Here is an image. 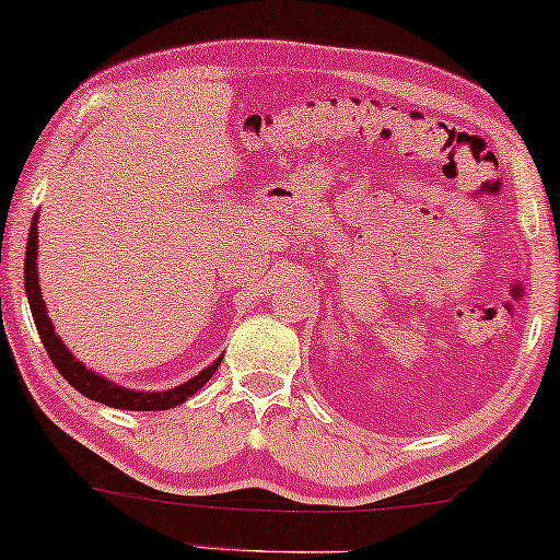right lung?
<instances>
[{
	"instance_id": "obj_1",
	"label": "right lung",
	"mask_w": 560,
	"mask_h": 560,
	"mask_svg": "<svg viewBox=\"0 0 560 560\" xmlns=\"http://www.w3.org/2000/svg\"><path fill=\"white\" fill-rule=\"evenodd\" d=\"M24 290H27V300L32 307V317L34 325H37V332L42 342H45V350L51 363L59 370V375L65 377L67 383L72 385L74 390H80L84 398L97 400L102 406L109 408H119V410H167L175 408L179 402H185L190 395L202 388L205 383L210 381L214 370L222 363V358L214 360L210 368H205L202 373H197L192 381H187L183 385L172 390H160V393H142V390H130L122 388V385L109 383L107 377H102L94 373V370L84 368L80 360H77L62 338L55 332V325H51L49 315H47V305L42 300L39 292V275H37V214H34L32 228H30V237H27V253H24Z\"/></svg>"
}]
</instances>
